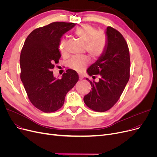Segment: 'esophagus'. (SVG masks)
<instances>
[{
    "label": "esophagus",
    "instance_id": "esophagus-1",
    "mask_svg": "<svg viewBox=\"0 0 157 157\" xmlns=\"http://www.w3.org/2000/svg\"><path fill=\"white\" fill-rule=\"evenodd\" d=\"M79 79H83V75L82 74H79Z\"/></svg>",
    "mask_w": 157,
    "mask_h": 157
}]
</instances>
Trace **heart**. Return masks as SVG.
<instances>
[{
    "mask_svg": "<svg viewBox=\"0 0 157 157\" xmlns=\"http://www.w3.org/2000/svg\"><path fill=\"white\" fill-rule=\"evenodd\" d=\"M74 34L85 43V50L93 57H98L105 51L107 44V37L102 31H97L96 28L89 24H85L78 27L74 30ZM59 50L61 54L67 52L66 41L65 39L60 40ZM88 56H75L68 63V67L80 71L89 63Z\"/></svg>",
    "mask_w": 157,
    "mask_h": 157,
    "instance_id": "obj_1",
    "label": "heart"
}]
</instances>
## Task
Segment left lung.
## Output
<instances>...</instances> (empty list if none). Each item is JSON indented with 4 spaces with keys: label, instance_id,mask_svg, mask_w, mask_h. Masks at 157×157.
Segmentation results:
<instances>
[{
    "label": "left lung",
    "instance_id": "left-lung-1",
    "mask_svg": "<svg viewBox=\"0 0 157 157\" xmlns=\"http://www.w3.org/2000/svg\"><path fill=\"white\" fill-rule=\"evenodd\" d=\"M107 43L105 51L87 72L99 82H90L92 90L84 96L86 105L96 112H105L120 99L130 77V55L126 40L118 30L108 26ZM92 77V78H93Z\"/></svg>",
    "mask_w": 157,
    "mask_h": 157
}]
</instances>
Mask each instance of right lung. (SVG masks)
I'll return each mask as SVG.
<instances>
[{
    "instance_id": "add662e5",
    "label": "right lung",
    "mask_w": 157,
    "mask_h": 157,
    "mask_svg": "<svg viewBox=\"0 0 157 157\" xmlns=\"http://www.w3.org/2000/svg\"><path fill=\"white\" fill-rule=\"evenodd\" d=\"M74 26V23L54 22L35 29L22 48L21 79L32 105L44 113L59 109L67 92L79 79L78 73L72 69L67 70L58 79L52 71L61 57L60 39Z\"/></svg>"
}]
</instances>
